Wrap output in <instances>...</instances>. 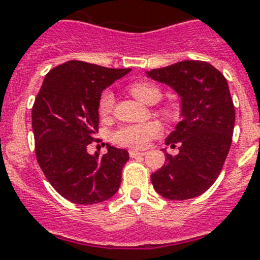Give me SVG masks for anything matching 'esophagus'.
Masks as SVG:
<instances>
[{
  "instance_id": "1",
  "label": "esophagus",
  "mask_w": 260,
  "mask_h": 260,
  "mask_svg": "<svg viewBox=\"0 0 260 260\" xmlns=\"http://www.w3.org/2000/svg\"><path fill=\"white\" fill-rule=\"evenodd\" d=\"M147 152L145 151H137V149H131L129 156L131 157H137V156H144Z\"/></svg>"
}]
</instances>
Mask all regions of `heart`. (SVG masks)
I'll return each instance as SVG.
<instances>
[{
  "instance_id": "obj_1",
  "label": "heart",
  "mask_w": 260,
  "mask_h": 260,
  "mask_svg": "<svg viewBox=\"0 0 260 260\" xmlns=\"http://www.w3.org/2000/svg\"><path fill=\"white\" fill-rule=\"evenodd\" d=\"M131 93L144 104H156L161 97V90L151 82H136L131 86ZM115 105V94L112 90H104L99 100V111L101 115H108ZM167 116L172 115L170 109H164ZM161 134V125L157 121L124 125L113 132L112 140L116 144L129 148H144L148 141Z\"/></svg>"
}]
</instances>
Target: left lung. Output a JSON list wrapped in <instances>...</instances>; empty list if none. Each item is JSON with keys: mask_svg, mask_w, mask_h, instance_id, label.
<instances>
[{"mask_svg": "<svg viewBox=\"0 0 260 260\" xmlns=\"http://www.w3.org/2000/svg\"><path fill=\"white\" fill-rule=\"evenodd\" d=\"M149 79L171 86L180 97V121L166 139L179 144L164 166L151 175L155 191L166 199L187 200L214 184L229 155L235 108L224 76L206 61L185 60L147 72Z\"/></svg>", "mask_w": 260, "mask_h": 260, "instance_id": "left-lung-1", "label": "left lung"}]
</instances>
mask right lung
<instances>
[{"label": "right lung", "instance_id": "obj_1", "mask_svg": "<svg viewBox=\"0 0 260 260\" xmlns=\"http://www.w3.org/2000/svg\"><path fill=\"white\" fill-rule=\"evenodd\" d=\"M131 69L68 61L45 76L31 108L36 156L52 187L75 204H96L119 191L125 149L107 144L100 156L86 148L99 131L103 90Z\"/></svg>", "mask_w": 260, "mask_h": 260}]
</instances>
